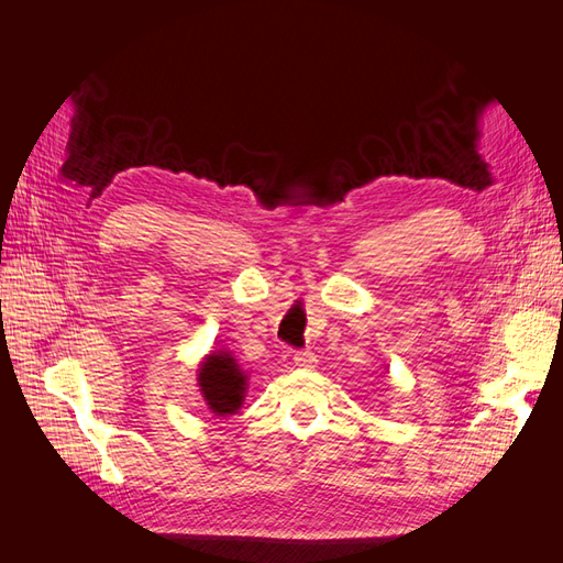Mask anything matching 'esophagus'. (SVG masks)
Masks as SVG:
<instances>
[{"label":"esophagus","instance_id":"1","mask_svg":"<svg viewBox=\"0 0 563 563\" xmlns=\"http://www.w3.org/2000/svg\"><path fill=\"white\" fill-rule=\"evenodd\" d=\"M294 364L300 368H312L317 364V354L310 350H300L294 354Z\"/></svg>","mask_w":563,"mask_h":563}]
</instances>
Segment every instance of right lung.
<instances>
[{
    "instance_id": "add662e5",
    "label": "right lung",
    "mask_w": 563,
    "mask_h": 563,
    "mask_svg": "<svg viewBox=\"0 0 563 563\" xmlns=\"http://www.w3.org/2000/svg\"><path fill=\"white\" fill-rule=\"evenodd\" d=\"M197 385L216 416H232L244 404L246 376L230 352H211L197 371Z\"/></svg>"
}]
</instances>
